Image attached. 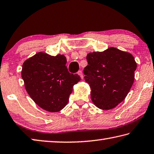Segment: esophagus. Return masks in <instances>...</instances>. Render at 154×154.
Masks as SVG:
<instances>
[{"mask_svg": "<svg viewBox=\"0 0 154 154\" xmlns=\"http://www.w3.org/2000/svg\"><path fill=\"white\" fill-rule=\"evenodd\" d=\"M77 73H78V75H79V76H80L81 77H82V78H83V72H82V71H78V72H77Z\"/></svg>", "mask_w": 154, "mask_h": 154, "instance_id": "obj_1", "label": "esophagus"}]
</instances>
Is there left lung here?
<instances>
[{
    "mask_svg": "<svg viewBox=\"0 0 154 154\" xmlns=\"http://www.w3.org/2000/svg\"><path fill=\"white\" fill-rule=\"evenodd\" d=\"M88 65L83 69L90 86L91 98L97 108L110 110L123 101L135 79L137 63L130 53L109 48L87 55Z\"/></svg>",
    "mask_w": 154,
    "mask_h": 154,
    "instance_id": "8db88e82",
    "label": "left lung"
}]
</instances>
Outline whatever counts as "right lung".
I'll return each mask as SVG.
<instances>
[{"label":"right lung","mask_w":154,"mask_h":154,"mask_svg":"<svg viewBox=\"0 0 154 154\" xmlns=\"http://www.w3.org/2000/svg\"><path fill=\"white\" fill-rule=\"evenodd\" d=\"M63 54L50 56L38 52L23 64L21 77L29 96L40 108L52 112L67 104L72 87L79 82L77 74L70 73Z\"/></svg>","instance_id":"right-lung-1"}]
</instances>
